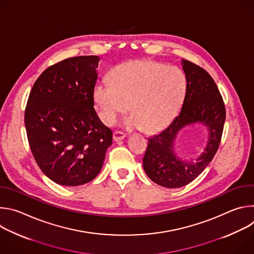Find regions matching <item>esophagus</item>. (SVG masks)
Segmentation results:
<instances>
[{"label":"esophagus","instance_id":"1","mask_svg":"<svg viewBox=\"0 0 254 254\" xmlns=\"http://www.w3.org/2000/svg\"><path fill=\"white\" fill-rule=\"evenodd\" d=\"M126 137V134L123 131H115L114 132V140L115 141H120Z\"/></svg>","mask_w":254,"mask_h":254}]
</instances>
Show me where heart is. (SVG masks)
I'll list each match as a JSON object with an SVG mask.
<instances>
[{"label": "heart", "instance_id": "obj_1", "mask_svg": "<svg viewBox=\"0 0 254 254\" xmlns=\"http://www.w3.org/2000/svg\"><path fill=\"white\" fill-rule=\"evenodd\" d=\"M187 92V79L175 67L150 60H134L114 69L112 81L103 80L94 88V100L104 124L113 125L129 110L127 128L154 132L175 118Z\"/></svg>", "mask_w": 254, "mask_h": 254}]
</instances>
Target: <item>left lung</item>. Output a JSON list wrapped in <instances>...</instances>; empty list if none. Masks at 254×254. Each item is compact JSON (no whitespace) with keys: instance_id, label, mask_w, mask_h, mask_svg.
<instances>
[{"instance_id":"left-lung-1","label":"left lung","mask_w":254,"mask_h":254,"mask_svg":"<svg viewBox=\"0 0 254 254\" xmlns=\"http://www.w3.org/2000/svg\"><path fill=\"white\" fill-rule=\"evenodd\" d=\"M187 79V92L179 115L161 132L148 138L142 167L156 184L166 188L184 187L210 164L218 150L224 122L225 106L218 87L203 68L181 60ZM201 124L207 128L203 152L197 158L185 160L175 151L178 132L187 126Z\"/></svg>"}]
</instances>
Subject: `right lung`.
Instances as JSON below:
<instances>
[{
    "label": "right lung",
    "mask_w": 254,
    "mask_h": 254,
    "mask_svg": "<svg viewBox=\"0 0 254 254\" xmlns=\"http://www.w3.org/2000/svg\"><path fill=\"white\" fill-rule=\"evenodd\" d=\"M98 56H78L48 67L34 83L25 111L30 149L56 184L80 186L101 171L113 131L94 110Z\"/></svg>",
    "instance_id": "right-lung-1"
}]
</instances>
